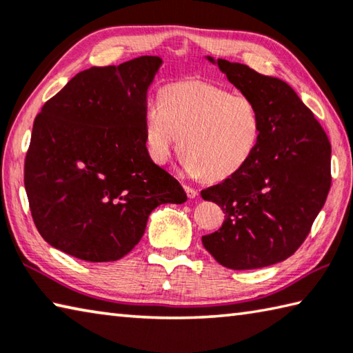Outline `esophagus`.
Instances as JSON below:
<instances>
[{"label": "esophagus", "instance_id": "esophagus-1", "mask_svg": "<svg viewBox=\"0 0 353 353\" xmlns=\"http://www.w3.org/2000/svg\"><path fill=\"white\" fill-rule=\"evenodd\" d=\"M183 188H185V193H187V196H188L190 199H194V197L197 196V190H194L193 187H188V185H183Z\"/></svg>", "mask_w": 353, "mask_h": 353}]
</instances>
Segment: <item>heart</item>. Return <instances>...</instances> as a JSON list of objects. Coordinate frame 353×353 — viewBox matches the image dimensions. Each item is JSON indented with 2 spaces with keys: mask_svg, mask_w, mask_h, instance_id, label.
I'll use <instances>...</instances> for the list:
<instances>
[{
  "mask_svg": "<svg viewBox=\"0 0 353 353\" xmlns=\"http://www.w3.org/2000/svg\"><path fill=\"white\" fill-rule=\"evenodd\" d=\"M143 128L146 151L156 163L165 165L181 146L185 171L216 182L236 174L253 156L262 120L250 95L187 79L162 88L160 101L145 108Z\"/></svg>",
  "mask_w": 353,
  "mask_h": 353,
  "instance_id": "obj_1",
  "label": "heart"
}]
</instances>
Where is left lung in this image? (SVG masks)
<instances>
[{"mask_svg":"<svg viewBox=\"0 0 353 353\" xmlns=\"http://www.w3.org/2000/svg\"><path fill=\"white\" fill-rule=\"evenodd\" d=\"M210 61L214 60L208 57ZM217 66L261 112L258 148L225 181L201 191L225 221L202 236L207 252L232 270L287 259L310 233L327 199L332 146L313 112L285 81L219 59Z\"/></svg>","mask_w":353,"mask_h":353,"instance_id":"obj_1","label":"left lung"}]
</instances>
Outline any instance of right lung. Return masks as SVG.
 Returning <instances> with one entry per match:
<instances>
[{"label": "right lung", "mask_w": 353, "mask_h": 353, "mask_svg": "<svg viewBox=\"0 0 353 353\" xmlns=\"http://www.w3.org/2000/svg\"><path fill=\"white\" fill-rule=\"evenodd\" d=\"M162 60L143 55L77 74L35 117L24 160L32 219L74 258H123L151 211L187 194L145 145L146 92Z\"/></svg>", "instance_id": "obj_1"}]
</instances>
